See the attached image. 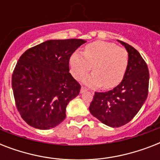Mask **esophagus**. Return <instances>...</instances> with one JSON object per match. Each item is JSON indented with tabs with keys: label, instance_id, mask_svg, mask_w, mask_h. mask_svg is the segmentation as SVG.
Returning a JSON list of instances; mask_svg holds the SVG:
<instances>
[{
	"label": "esophagus",
	"instance_id": "34e87169",
	"mask_svg": "<svg viewBox=\"0 0 160 160\" xmlns=\"http://www.w3.org/2000/svg\"><path fill=\"white\" fill-rule=\"evenodd\" d=\"M87 90V89L85 87H81V89H80V93H84L85 91H86Z\"/></svg>",
	"mask_w": 160,
	"mask_h": 160
}]
</instances>
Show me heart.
I'll use <instances>...</instances> for the list:
<instances>
[{"mask_svg": "<svg viewBox=\"0 0 160 160\" xmlns=\"http://www.w3.org/2000/svg\"><path fill=\"white\" fill-rule=\"evenodd\" d=\"M128 65V53L115 44L95 41L85 47L84 53L74 52L70 58V72L76 80H80L91 69L94 72L82 80L90 87L105 89L119 85Z\"/></svg>", "mask_w": 160, "mask_h": 160, "instance_id": "obj_1", "label": "heart"}]
</instances>
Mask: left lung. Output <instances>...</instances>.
<instances>
[{"instance_id": "obj_1", "label": "left lung", "mask_w": 160, "mask_h": 160, "mask_svg": "<svg viewBox=\"0 0 160 160\" xmlns=\"http://www.w3.org/2000/svg\"><path fill=\"white\" fill-rule=\"evenodd\" d=\"M128 52L124 78L107 92H95L89 109L101 123L112 128L129 122L141 109L148 96L149 73L140 54L129 44L118 41Z\"/></svg>"}]
</instances>
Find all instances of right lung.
<instances>
[{"instance_id": "obj_1", "label": "right lung", "mask_w": 160, "mask_h": 160, "mask_svg": "<svg viewBox=\"0 0 160 160\" xmlns=\"http://www.w3.org/2000/svg\"><path fill=\"white\" fill-rule=\"evenodd\" d=\"M85 42L81 39L50 40L20 57L11 85L16 108L29 125L50 129L65 119L66 106L80 90L69 72V60Z\"/></svg>"}]
</instances>
